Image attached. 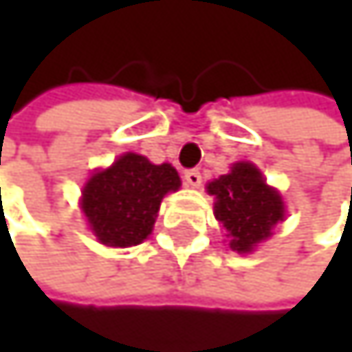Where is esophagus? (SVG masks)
<instances>
[{
  "label": "esophagus",
  "instance_id": "obj_1",
  "mask_svg": "<svg viewBox=\"0 0 352 352\" xmlns=\"http://www.w3.org/2000/svg\"><path fill=\"white\" fill-rule=\"evenodd\" d=\"M184 182H186L190 188H198V186H200V182H202L200 170H198V168H190V170H186V173H184Z\"/></svg>",
  "mask_w": 352,
  "mask_h": 352
}]
</instances>
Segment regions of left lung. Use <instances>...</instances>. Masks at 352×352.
<instances>
[{"label": "left lung", "mask_w": 352, "mask_h": 352, "mask_svg": "<svg viewBox=\"0 0 352 352\" xmlns=\"http://www.w3.org/2000/svg\"><path fill=\"white\" fill-rule=\"evenodd\" d=\"M215 196V217L230 236V249L247 253L270 236L276 221H283L285 205L276 190L266 186L260 168L239 162L228 175L207 186Z\"/></svg>", "instance_id": "obj_1"}]
</instances>
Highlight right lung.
Instances as JSON below:
<instances>
[{"label":"right lung","mask_w":352,"mask_h":352,"mask_svg":"<svg viewBox=\"0 0 352 352\" xmlns=\"http://www.w3.org/2000/svg\"><path fill=\"white\" fill-rule=\"evenodd\" d=\"M179 186L182 179L170 164H152L145 156L124 154L88 179L82 211L103 245H139L152 232L164 194Z\"/></svg>","instance_id":"add662e5"}]
</instances>
